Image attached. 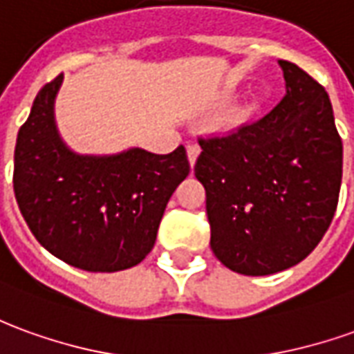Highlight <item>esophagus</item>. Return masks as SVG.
Instances as JSON below:
<instances>
[{"label": "esophagus", "instance_id": "esophagus-1", "mask_svg": "<svg viewBox=\"0 0 354 354\" xmlns=\"http://www.w3.org/2000/svg\"><path fill=\"white\" fill-rule=\"evenodd\" d=\"M185 151H187V160H189V165L194 167L195 160L199 157V153H201V147H199L197 143H187V145H185Z\"/></svg>", "mask_w": 354, "mask_h": 354}]
</instances>
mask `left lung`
Wrapping results in <instances>:
<instances>
[{"label": "left lung", "instance_id": "obj_1", "mask_svg": "<svg viewBox=\"0 0 354 354\" xmlns=\"http://www.w3.org/2000/svg\"><path fill=\"white\" fill-rule=\"evenodd\" d=\"M286 93L270 113L224 138L199 140L211 249L230 270L268 276L310 254L337 207L343 145L330 97L278 61Z\"/></svg>", "mask_w": 354, "mask_h": 354}]
</instances>
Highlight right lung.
<instances>
[{"mask_svg":"<svg viewBox=\"0 0 354 354\" xmlns=\"http://www.w3.org/2000/svg\"><path fill=\"white\" fill-rule=\"evenodd\" d=\"M63 74L46 84L15 147V197L49 253L86 272L140 264L157 239L167 203L189 174L184 145L169 155L130 147L80 155L59 134L55 100Z\"/></svg>","mask_w":354,"mask_h":354,"instance_id":"obj_1","label":"right lung"}]
</instances>
